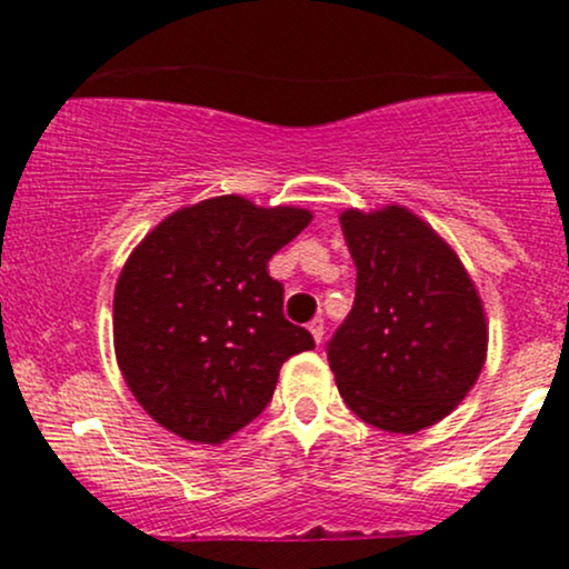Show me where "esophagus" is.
Here are the masks:
<instances>
[{"label":"esophagus","mask_w":569,"mask_h":569,"mask_svg":"<svg viewBox=\"0 0 569 569\" xmlns=\"http://www.w3.org/2000/svg\"><path fill=\"white\" fill-rule=\"evenodd\" d=\"M310 335L316 339L318 345L323 342V335H326V326H323V318H316V321H310Z\"/></svg>","instance_id":"1"}]
</instances>
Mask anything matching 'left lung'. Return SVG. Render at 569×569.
I'll use <instances>...</instances> for the list:
<instances>
[{"label": "left lung", "mask_w": 569, "mask_h": 569, "mask_svg": "<svg viewBox=\"0 0 569 569\" xmlns=\"http://www.w3.org/2000/svg\"><path fill=\"white\" fill-rule=\"evenodd\" d=\"M356 302L326 345L352 415L388 433L447 417L485 367L481 299L457 253L401 206L345 211Z\"/></svg>", "instance_id": "obj_1"}]
</instances>
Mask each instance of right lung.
Instances as JSON below:
<instances>
[{"label": "right lung", "instance_id": "right-lung-1", "mask_svg": "<svg viewBox=\"0 0 569 569\" xmlns=\"http://www.w3.org/2000/svg\"><path fill=\"white\" fill-rule=\"evenodd\" d=\"M310 219L221 194L171 213L130 253L114 289V352L162 428L230 439L270 403L286 358L316 348L286 321L283 286L267 272Z\"/></svg>", "mask_w": 569, "mask_h": 569}]
</instances>
